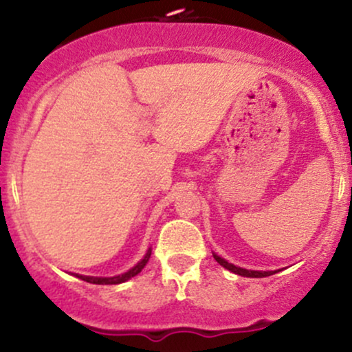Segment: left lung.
Here are the masks:
<instances>
[{"label":"left lung","mask_w":352,"mask_h":352,"mask_svg":"<svg viewBox=\"0 0 352 352\" xmlns=\"http://www.w3.org/2000/svg\"><path fill=\"white\" fill-rule=\"evenodd\" d=\"M213 258L220 263L223 268H227L228 272L232 273H236L240 274V276H246V278H265V276H270V274H273L274 272H253V270H245V268H240V266H235L232 263H228L227 260H223L221 256H218V254H213Z\"/></svg>","instance_id":"left-lung-1"}]
</instances>
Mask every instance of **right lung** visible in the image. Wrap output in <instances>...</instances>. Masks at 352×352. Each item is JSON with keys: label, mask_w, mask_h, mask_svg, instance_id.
I'll return each mask as SVG.
<instances>
[{"label": "right lung", "mask_w": 352, "mask_h": 352, "mask_svg": "<svg viewBox=\"0 0 352 352\" xmlns=\"http://www.w3.org/2000/svg\"><path fill=\"white\" fill-rule=\"evenodd\" d=\"M151 253L152 250L148 248V252L145 253V256L142 258V260L137 263L134 268L129 270L127 273L124 274H119V276H112V278H98V276H84V274H76V276L79 278V280L82 281H87V283H92V285H119V283H124L127 280H131V278H134L135 274H139L140 272H142V268L145 265H147L148 258H151Z\"/></svg>", "instance_id": "add662e5"}]
</instances>
